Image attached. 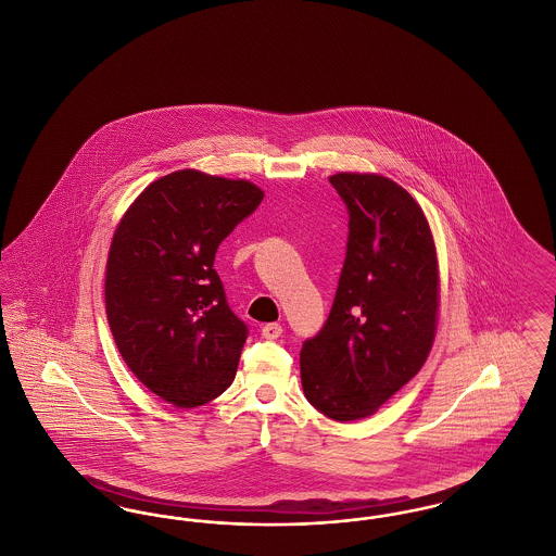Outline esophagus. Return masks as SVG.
I'll use <instances>...</instances> for the list:
<instances>
[{"label": "esophagus", "instance_id": "34e87169", "mask_svg": "<svg viewBox=\"0 0 556 556\" xmlns=\"http://www.w3.org/2000/svg\"><path fill=\"white\" fill-rule=\"evenodd\" d=\"M281 333H283V327L279 323H268L263 327V338L266 340H277L281 338Z\"/></svg>", "mask_w": 556, "mask_h": 556}]
</instances>
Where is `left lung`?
<instances>
[{
	"mask_svg": "<svg viewBox=\"0 0 556 556\" xmlns=\"http://www.w3.org/2000/svg\"><path fill=\"white\" fill-rule=\"evenodd\" d=\"M348 208V243L331 313L300 350L304 396L329 419L356 421L408 383L438 323V258L421 206L379 175L329 177Z\"/></svg>",
	"mask_w": 556,
	"mask_h": 556,
	"instance_id": "1",
	"label": "left lung"
}]
</instances>
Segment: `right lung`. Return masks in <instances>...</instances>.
<instances>
[{"instance_id": "obj_1", "label": "right lung", "mask_w": 556, "mask_h": 556, "mask_svg": "<svg viewBox=\"0 0 556 556\" xmlns=\"http://www.w3.org/2000/svg\"><path fill=\"white\" fill-rule=\"evenodd\" d=\"M265 193L250 181L177 170L135 200L106 268V317L135 377L193 408L233 381L248 325L229 308L214 254Z\"/></svg>"}]
</instances>
